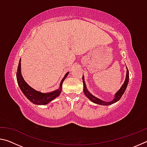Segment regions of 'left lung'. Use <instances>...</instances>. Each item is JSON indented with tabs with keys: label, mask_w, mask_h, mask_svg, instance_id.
<instances>
[{
	"label": "left lung",
	"mask_w": 147,
	"mask_h": 147,
	"mask_svg": "<svg viewBox=\"0 0 147 147\" xmlns=\"http://www.w3.org/2000/svg\"><path fill=\"white\" fill-rule=\"evenodd\" d=\"M82 80H83V84H84V93L86 94V96H87V97L89 99V100L93 102H94V103L97 104H100V105H105V106L111 105V104H112L113 103L116 102H117L119 99L121 98V96H123V94H124V91H125L126 88H127L128 81H129V71H128V69H127V71H126L125 81H124V82L123 84V86H121V88L119 89V90L115 93V97H114L113 100L110 102L103 101V100H100V99L95 97V96H94L93 95H92V94L89 93V92L88 91V89H87V88H86V85L85 84V82L84 81L83 76H82Z\"/></svg>",
	"instance_id": "obj_1"
}]
</instances>
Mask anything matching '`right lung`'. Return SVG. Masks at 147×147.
I'll list each match as a JSON object with an SVG mask.
<instances>
[{
    "instance_id": "right-lung-1",
    "label": "right lung",
    "mask_w": 147,
    "mask_h": 147,
    "mask_svg": "<svg viewBox=\"0 0 147 147\" xmlns=\"http://www.w3.org/2000/svg\"><path fill=\"white\" fill-rule=\"evenodd\" d=\"M69 73L65 75L63 78L61 80L60 85H59V88L56 89V91L50 92V93H41L40 91H38L35 90L33 88H32L30 86L28 85L24 80L22 76L21 72V59H20L18 67H17V80L18 85L21 89V91L24 94V96L28 99V100L34 104L37 105H45L51 102L54 98L59 95V94L61 92L62 88V84H63L64 80L66 78L67 76Z\"/></svg>"
}]
</instances>
